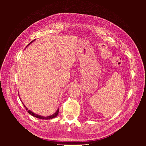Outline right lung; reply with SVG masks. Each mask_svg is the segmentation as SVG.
Segmentation results:
<instances>
[{"mask_svg":"<svg viewBox=\"0 0 146 146\" xmlns=\"http://www.w3.org/2000/svg\"><path fill=\"white\" fill-rule=\"evenodd\" d=\"M35 40H32L30 43H29V44H30L32 42H33ZM24 107L26 108V110H28V112L29 113V114H30L31 115H32V116H33V117H36V118H40V119H44V120H48V119H51V118H55L56 116L58 115V112H59V110H57V111H56L54 113V114H53L52 115H50V116H48V117H42V116H40V115H37V114H35V113H34L33 112H32L31 111H30V110H28V109L25 106H24Z\"/></svg>","mask_w":146,"mask_h":146,"instance_id":"add662e5","label":"right lung"}]
</instances>
